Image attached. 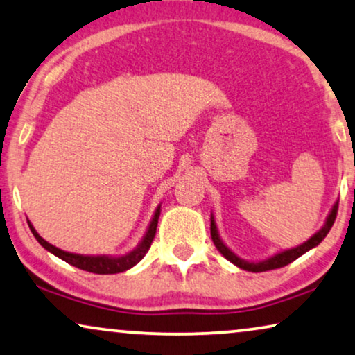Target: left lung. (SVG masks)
<instances>
[{"label": "left lung", "mask_w": 355, "mask_h": 355, "mask_svg": "<svg viewBox=\"0 0 355 355\" xmlns=\"http://www.w3.org/2000/svg\"><path fill=\"white\" fill-rule=\"evenodd\" d=\"M336 214H338V200H336L334 205L331 207V210H329L328 217H326V220H324L323 227H321L318 232L313 234L310 239H306L305 243H302V245H298L295 248H288V250L275 252L274 256L266 257V259H262V261H248V259H243V257H239L238 254H234V252L230 250L227 245H225L222 236H220L217 223H215L214 214H210V234H211V239H214L215 248L222 252L223 257H227L232 264L236 266V268L248 270V272H266V270L284 268V266H287L292 261H295L297 257H300L302 254H305V252L313 250V248L318 246L320 243L326 238V234L329 233L331 227H333V223L336 220Z\"/></svg>", "instance_id": "8db88e82"}]
</instances>
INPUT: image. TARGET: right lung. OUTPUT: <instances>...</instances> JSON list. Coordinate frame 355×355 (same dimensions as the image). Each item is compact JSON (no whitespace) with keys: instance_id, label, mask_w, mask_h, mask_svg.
<instances>
[{"instance_id":"add662e5","label":"right lung","mask_w":355,"mask_h":355,"mask_svg":"<svg viewBox=\"0 0 355 355\" xmlns=\"http://www.w3.org/2000/svg\"><path fill=\"white\" fill-rule=\"evenodd\" d=\"M159 214H161V204L156 207L153 217H151V220H150L148 228H146V232L144 234V238L140 239V243H138V245L133 248L132 251H128L127 254H121V256H107V254L91 256V254H76V252L63 251L57 246L50 245L49 241H45V239L40 236L39 233H37L34 225H32L29 220H27V223H29L31 232L35 236L37 241L40 243V246H44L49 252H52V254L60 257L62 261L68 262V264L75 266V268H78V269L87 270V272H93V274H119V272H125V270L132 269L133 266L138 264V262L144 259V256L146 254V252H148L151 241H153V238H155L156 227H158Z\"/></svg>"}]
</instances>
